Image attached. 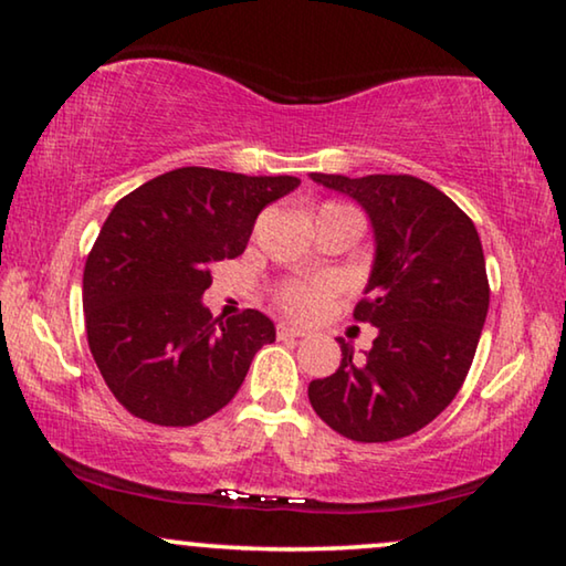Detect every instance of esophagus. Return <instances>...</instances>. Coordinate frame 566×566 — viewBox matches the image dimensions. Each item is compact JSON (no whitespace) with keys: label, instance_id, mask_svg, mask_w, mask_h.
Listing matches in <instances>:
<instances>
[{"label":"esophagus","instance_id":"1","mask_svg":"<svg viewBox=\"0 0 566 566\" xmlns=\"http://www.w3.org/2000/svg\"><path fill=\"white\" fill-rule=\"evenodd\" d=\"M306 329L298 327V324H291V322H281L277 324V337L281 339H293V337H304Z\"/></svg>","mask_w":566,"mask_h":566}]
</instances>
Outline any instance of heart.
Returning a JSON list of instances; mask_svg holds the SVG:
<instances>
[{
  "label": "heart",
  "instance_id": "1",
  "mask_svg": "<svg viewBox=\"0 0 566 566\" xmlns=\"http://www.w3.org/2000/svg\"><path fill=\"white\" fill-rule=\"evenodd\" d=\"M327 206H337V203H327ZM283 306L293 314H314L316 308L322 306L324 301V291L319 285H291V289L283 291Z\"/></svg>",
  "mask_w": 566,
  "mask_h": 566
}]
</instances>
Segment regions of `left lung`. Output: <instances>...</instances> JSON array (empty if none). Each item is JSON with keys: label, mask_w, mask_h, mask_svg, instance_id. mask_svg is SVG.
I'll return each instance as SVG.
<instances>
[{"label": "left lung", "mask_w": 566, "mask_h": 566, "mask_svg": "<svg viewBox=\"0 0 566 566\" xmlns=\"http://www.w3.org/2000/svg\"><path fill=\"white\" fill-rule=\"evenodd\" d=\"M368 213L376 254L355 319L378 329L366 360L308 384L314 412L358 443H386L436 420L459 394L490 308L476 227L412 175H308Z\"/></svg>", "instance_id": "left-lung-1"}]
</instances>
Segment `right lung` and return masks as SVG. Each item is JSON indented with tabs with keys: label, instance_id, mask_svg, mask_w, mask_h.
Returning a JSON list of instances; mask_svg holds the SVG:
<instances>
[{
	"label": "right lung",
	"instance_id": "right-lung-1",
	"mask_svg": "<svg viewBox=\"0 0 566 566\" xmlns=\"http://www.w3.org/2000/svg\"><path fill=\"white\" fill-rule=\"evenodd\" d=\"M298 185L180 167L115 203L84 265L82 304L92 358L130 415L188 428L234 399L275 324L254 308L213 322L208 265L242 254L262 208Z\"/></svg>",
	"mask_w": 566,
	"mask_h": 566
}]
</instances>
